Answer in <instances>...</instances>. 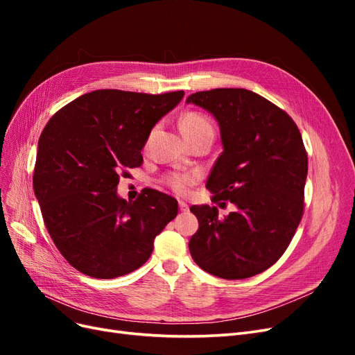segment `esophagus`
I'll return each instance as SVG.
<instances>
[{"label":"esophagus","instance_id":"34e87169","mask_svg":"<svg viewBox=\"0 0 355 355\" xmlns=\"http://www.w3.org/2000/svg\"><path fill=\"white\" fill-rule=\"evenodd\" d=\"M179 209H180V211H184V213L189 210L188 204H187V202H184V201H179Z\"/></svg>","mask_w":355,"mask_h":355}]
</instances>
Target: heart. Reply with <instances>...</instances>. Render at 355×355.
I'll return each mask as SVG.
<instances>
[{
  "instance_id": "1",
  "label": "heart",
  "mask_w": 355,
  "mask_h": 355,
  "mask_svg": "<svg viewBox=\"0 0 355 355\" xmlns=\"http://www.w3.org/2000/svg\"><path fill=\"white\" fill-rule=\"evenodd\" d=\"M179 124L185 137L202 130H213V125L209 118L198 111H189L182 115ZM196 182L197 175L194 173H168L164 176L166 187H168L178 196H187Z\"/></svg>"
}]
</instances>
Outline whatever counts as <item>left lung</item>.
Listing matches in <instances>:
<instances>
[{
  "label": "left lung",
  "instance_id": "obj_1",
  "mask_svg": "<svg viewBox=\"0 0 355 355\" xmlns=\"http://www.w3.org/2000/svg\"><path fill=\"white\" fill-rule=\"evenodd\" d=\"M187 102L211 112L220 127L223 153L206 185L211 201L237 206L225 219L214 206L191 207L198 219L192 259L225 280L261 274L283 256L304 216L302 136L286 111L250 90L197 92Z\"/></svg>",
  "mask_w": 355,
  "mask_h": 355
}]
</instances>
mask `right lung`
Returning a JSON list of instances; mask_svg holds the SVG:
<instances>
[{"label":"right lung","instance_id":"1","mask_svg":"<svg viewBox=\"0 0 355 355\" xmlns=\"http://www.w3.org/2000/svg\"><path fill=\"white\" fill-rule=\"evenodd\" d=\"M184 94L94 90L50 118L38 141L34 192L53 243L75 270L102 280L130 274L176 218L173 197L145 188L125 201L116 185L144 163L153 127Z\"/></svg>","mask_w":355,"mask_h":355}]
</instances>
